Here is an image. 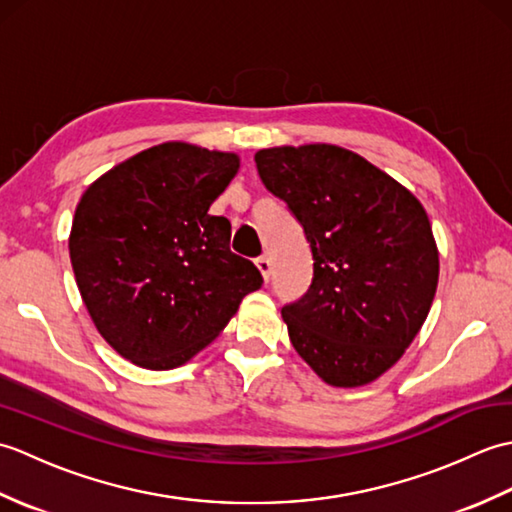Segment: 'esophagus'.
I'll return each instance as SVG.
<instances>
[{
	"mask_svg": "<svg viewBox=\"0 0 512 512\" xmlns=\"http://www.w3.org/2000/svg\"><path fill=\"white\" fill-rule=\"evenodd\" d=\"M255 266L259 268V273H262V277L268 281L270 279V270H273V262H270L268 255H262L255 259Z\"/></svg>",
	"mask_w": 512,
	"mask_h": 512,
	"instance_id": "esophagus-1",
	"label": "esophagus"
}]
</instances>
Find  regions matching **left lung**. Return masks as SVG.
Segmentation results:
<instances>
[{
    "instance_id": "left-lung-1",
    "label": "left lung",
    "mask_w": 512,
    "mask_h": 512,
    "mask_svg": "<svg viewBox=\"0 0 512 512\" xmlns=\"http://www.w3.org/2000/svg\"><path fill=\"white\" fill-rule=\"evenodd\" d=\"M312 250V284L281 308L299 356L334 387L376 380L416 339L438 288L427 211L385 171L336 145L255 154Z\"/></svg>"
}]
</instances>
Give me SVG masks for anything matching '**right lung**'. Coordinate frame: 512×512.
<instances>
[{
    "label": "right lung",
    "instance_id": "obj_1",
    "mask_svg": "<svg viewBox=\"0 0 512 512\" xmlns=\"http://www.w3.org/2000/svg\"><path fill=\"white\" fill-rule=\"evenodd\" d=\"M237 169L235 154L162 143L107 171L76 206V286L96 330L134 365L187 363L262 288L255 264L231 253V222L209 213Z\"/></svg>",
    "mask_w": 512,
    "mask_h": 512
}]
</instances>
